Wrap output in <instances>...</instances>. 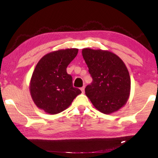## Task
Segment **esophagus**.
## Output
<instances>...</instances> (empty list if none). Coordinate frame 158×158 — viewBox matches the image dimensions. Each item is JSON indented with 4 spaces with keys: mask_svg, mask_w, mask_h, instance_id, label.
<instances>
[{
    "mask_svg": "<svg viewBox=\"0 0 158 158\" xmlns=\"http://www.w3.org/2000/svg\"><path fill=\"white\" fill-rule=\"evenodd\" d=\"M84 90H85V85H84V86H83L82 88H81V92L83 93H84Z\"/></svg>",
    "mask_w": 158,
    "mask_h": 158,
    "instance_id": "34e87169",
    "label": "esophagus"
}]
</instances>
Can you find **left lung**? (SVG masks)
Returning a JSON list of instances; mask_svg holds the SVG:
<instances>
[{
    "label": "left lung",
    "mask_w": 158,
    "mask_h": 158,
    "mask_svg": "<svg viewBox=\"0 0 158 158\" xmlns=\"http://www.w3.org/2000/svg\"><path fill=\"white\" fill-rule=\"evenodd\" d=\"M93 81L85 95L98 111L110 114L123 107L130 96L131 81L127 67L117 55L107 50L82 49Z\"/></svg>",
    "instance_id": "1"
}]
</instances>
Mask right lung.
I'll use <instances>...</instances> for the list:
<instances>
[{"label":"right lung","instance_id":"1","mask_svg":"<svg viewBox=\"0 0 158 158\" xmlns=\"http://www.w3.org/2000/svg\"><path fill=\"white\" fill-rule=\"evenodd\" d=\"M78 50L54 51L44 55L36 65L29 89L35 105L47 114H57L65 110L81 94V90L73 87V77L66 70Z\"/></svg>","mask_w":158,"mask_h":158}]
</instances>
